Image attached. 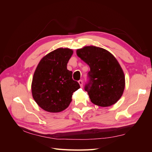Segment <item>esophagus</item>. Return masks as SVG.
<instances>
[{"instance_id": "34e87169", "label": "esophagus", "mask_w": 152, "mask_h": 152, "mask_svg": "<svg viewBox=\"0 0 152 152\" xmlns=\"http://www.w3.org/2000/svg\"><path fill=\"white\" fill-rule=\"evenodd\" d=\"M78 82H79V84H80V87H82V86H83V82H82V80H79V81H78Z\"/></svg>"}]
</instances>
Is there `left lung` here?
<instances>
[{
    "label": "left lung",
    "instance_id": "left-lung-1",
    "mask_svg": "<svg viewBox=\"0 0 152 152\" xmlns=\"http://www.w3.org/2000/svg\"><path fill=\"white\" fill-rule=\"evenodd\" d=\"M77 54L90 68L84 89L91 102L103 107L117 103L125 88V76L116 58L106 49L95 46L77 49Z\"/></svg>",
    "mask_w": 152,
    "mask_h": 152
}]
</instances>
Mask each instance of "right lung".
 Instances as JSON below:
<instances>
[{
  "label": "right lung",
  "instance_id": "right-lung-1",
  "mask_svg": "<svg viewBox=\"0 0 152 152\" xmlns=\"http://www.w3.org/2000/svg\"><path fill=\"white\" fill-rule=\"evenodd\" d=\"M73 54L68 48H58L40 61L31 83L32 96L40 108L49 112H60L72 102L73 92L80 85L72 79L67 63Z\"/></svg>",
  "mask_w": 152,
  "mask_h": 152
}]
</instances>
